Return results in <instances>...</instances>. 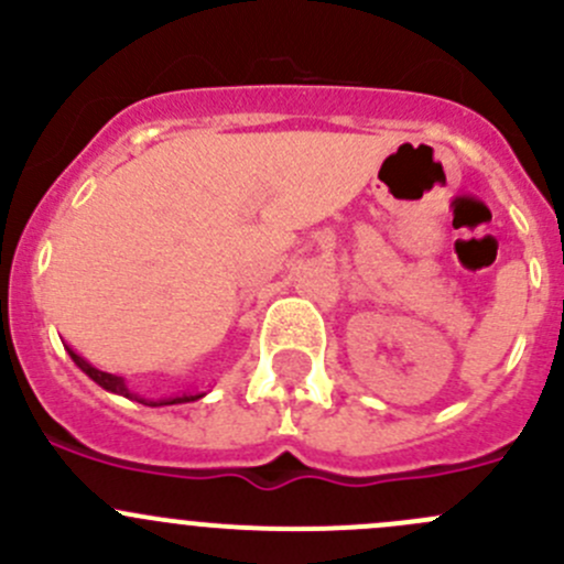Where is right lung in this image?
Wrapping results in <instances>:
<instances>
[{"instance_id": "add662e5", "label": "right lung", "mask_w": 564, "mask_h": 564, "mask_svg": "<svg viewBox=\"0 0 564 564\" xmlns=\"http://www.w3.org/2000/svg\"><path fill=\"white\" fill-rule=\"evenodd\" d=\"M67 355H70V357H73V362H76V366L82 368V371L87 373V377L93 379V382H98L100 388L108 390V392H117V395L133 398V401L144 403V406H172V403H187V401H196V398H202V395H204V392H196V395H191V392H185V395H174V398H161V401H150V398H139V395H135V392H130V390H128V384H124V379L113 377V373L98 371V368L89 366V362L84 360V357H78L76 351H73V349H67Z\"/></svg>"}]
</instances>
